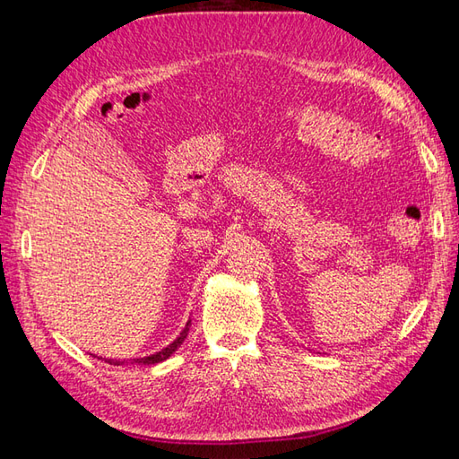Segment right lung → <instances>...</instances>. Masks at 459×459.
Wrapping results in <instances>:
<instances>
[{
  "mask_svg": "<svg viewBox=\"0 0 459 459\" xmlns=\"http://www.w3.org/2000/svg\"><path fill=\"white\" fill-rule=\"evenodd\" d=\"M189 327H191V319L187 321V325L183 327V331L179 333V337L173 341V343H169L168 347H163L161 351H158V353H153V355H150V357H142V359H130V363L134 365V363H138V365H155V363H161V360H165V359H169L175 351H178L179 347H181V343L185 341V337H187V333H189ZM102 359V357H100ZM106 363H110V365H126L128 363V360H120V359H104Z\"/></svg>",
  "mask_w": 459,
  "mask_h": 459,
  "instance_id": "obj_1",
  "label": "right lung"
}]
</instances>
